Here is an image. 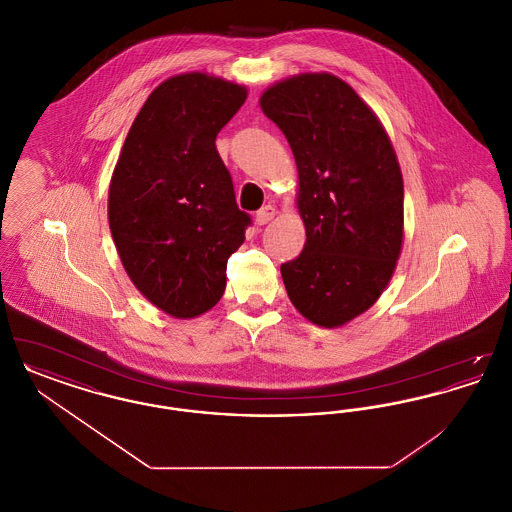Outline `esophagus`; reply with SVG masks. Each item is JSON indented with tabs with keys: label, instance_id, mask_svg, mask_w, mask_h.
<instances>
[{
	"label": "esophagus",
	"instance_id": "34e87169",
	"mask_svg": "<svg viewBox=\"0 0 512 512\" xmlns=\"http://www.w3.org/2000/svg\"><path fill=\"white\" fill-rule=\"evenodd\" d=\"M274 215H276V209H274L272 205H265L263 209H259V211H257L255 220H257V224H259V226H263V224H268L270 220L274 219Z\"/></svg>",
	"mask_w": 512,
	"mask_h": 512
}]
</instances>
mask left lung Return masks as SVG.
I'll list each match as a JSON object with an SVG mask.
<instances>
[{
	"label": "left lung",
	"instance_id": "8db88e82",
	"mask_svg": "<svg viewBox=\"0 0 512 512\" xmlns=\"http://www.w3.org/2000/svg\"><path fill=\"white\" fill-rule=\"evenodd\" d=\"M261 109L284 132L299 172L307 242L284 263L293 307L324 328L365 313L390 282L403 244V178L384 126L328 73L268 88Z\"/></svg>",
	"mask_w": 512,
	"mask_h": 512
}]
</instances>
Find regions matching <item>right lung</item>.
Listing matches in <instances>:
<instances>
[{
    "label": "right lung",
    "mask_w": 512,
    "mask_h": 512,
    "mask_svg": "<svg viewBox=\"0 0 512 512\" xmlns=\"http://www.w3.org/2000/svg\"><path fill=\"white\" fill-rule=\"evenodd\" d=\"M247 90L203 73L178 74L147 98L109 186V226L124 270L176 318L219 303L228 257L251 217L238 209L217 134Z\"/></svg>",
    "instance_id": "obj_1"
}]
</instances>
